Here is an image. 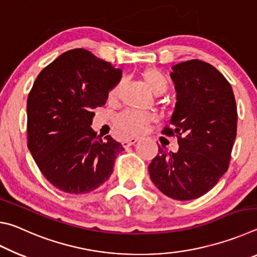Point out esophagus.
I'll use <instances>...</instances> for the list:
<instances>
[{
    "mask_svg": "<svg viewBox=\"0 0 257 257\" xmlns=\"http://www.w3.org/2000/svg\"><path fill=\"white\" fill-rule=\"evenodd\" d=\"M137 142H138V138H136V137L127 138V139H124V141L122 142V145H123V147H125V149H127V147L132 146V145H134V144H136Z\"/></svg>",
    "mask_w": 257,
    "mask_h": 257,
    "instance_id": "esophagus-1",
    "label": "esophagus"
}]
</instances>
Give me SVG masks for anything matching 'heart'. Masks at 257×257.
Wrapping results in <instances>:
<instances>
[{
    "label": "heart",
    "instance_id": "obj_1",
    "mask_svg": "<svg viewBox=\"0 0 257 257\" xmlns=\"http://www.w3.org/2000/svg\"><path fill=\"white\" fill-rule=\"evenodd\" d=\"M143 79L149 86V88L155 95H161L167 92L169 87V80L162 72L158 69H147L143 73ZM121 82H119L114 88H112L108 93V97L111 99L118 96ZM153 120L152 116L144 112H138L128 110L121 113L115 119V128L122 136H134L145 132L147 125Z\"/></svg>",
    "mask_w": 257,
    "mask_h": 257
}]
</instances>
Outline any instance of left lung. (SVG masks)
<instances>
[{"instance_id": "1", "label": "left lung", "mask_w": 257, "mask_h": 257, "mask_svg": "<svg viewBox=\"0 0 257 257\" xmlns=\"http://www.w3.org/2000/svg\"><path fill=\"white\" fill-rule=\"evenodd\" d=\"M177 103L171 127L176 153L159 146L149 171L153 184L168 197L189 201L203 196L228 170L237 135V106L231 85L219 70L201 60L172 67Z\"/></svg>"}]
</instances>
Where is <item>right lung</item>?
I'll list each match as a JSON object with an SVG mask.
<instances>
[{"mask_svg":"<svg viewBox=\"0 0 257 257\" xmlns=\"http://www.w3.org/2000/svg\"><path fill=\"white\" fill-rule=\"evenodd\" d=\"M122 71L89 51L64 52L37 76L27 99L28 149L56 188L86 194L104 184L124 151L90 127L93 110L105 104Z\"/></svg>","mask_w":257,"mask_h":257,"instance_id":"1","label":"right lung"}]
</instances>
